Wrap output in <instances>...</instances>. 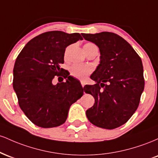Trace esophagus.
Returning <instances> with one entry per match:
<instances>
[{
  "mask_svg": "<svg viewBox=\"0 0 158 158\" xmlns=\"http://www.w3.org/2000/svg\"><path fill=\"white\" fill-rule=\"evenodd\" d=\"M81 86L84 87V86H85V81H81Z\"/></svg>",
  "mask_w": 158,
  "mask_h": 158,
  "instance_id": "obj_1",
  "label": "esophagus"
}]
</instances>
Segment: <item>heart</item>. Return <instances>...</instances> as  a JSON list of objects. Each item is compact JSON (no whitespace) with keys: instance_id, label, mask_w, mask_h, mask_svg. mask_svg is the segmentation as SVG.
Returning <instances> with one entry per match:
<instances>
[{"instance_id":"b5f03b06","label":"heart","mask_w":158,"mask_h":158,"mask_svg":"<svg viewBox=\"0 0 158 158\" xmlns=\"http://www.w3.org/2000/svg\"><path fill=\"white\" fill-rule=\"evenodd\" d=\"M95 46L96 45L92 44V43H87L84 46L85 52H86V51H88L89 49ZM91 71L92 69L90 67L84 66V65L81 64H73L70 68V72L71 73V75L73 76L74 77L81 79H85V78L91 73Z\"/></svg>"}]
</instances>
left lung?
<instances>
[{
  "label": "left lung",
  "instance_id": "left-lung-1",
  "mask_svg": "<svg viewBox=\"0 0 158 158\" xmlns=\"http://www.w3.org/2000/svg\"><path fill=\"white\" fill-rule=\"evenodd\" d=\"M99 49L100 61L90 79L94 85H85V92L95 99L86 110L94 126L114 129L128 120L139 106L144 90L143 63L133 48L122 37L109 32L81 33Z\"/></svg>",
  "mask_w": 158,
  "mask_h": 158
}]
</instances>
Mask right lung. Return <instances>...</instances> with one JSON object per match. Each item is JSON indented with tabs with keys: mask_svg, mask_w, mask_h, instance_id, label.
Returning <instances> with one entry per match:
<instances>
[{
	"mask_svg": "<svg viewBox=\"0 0 158 158\" xmlns=\"http://www.w3.org/2000/svg\"><path fill=\"white\" fill-rule=\"evenodd\" d=\"M82 40L79 33L44 32L30 40L16 59L13 88L27 118L41 128L59 126L66 121L70 106L81 97L84 88L75 78L62 73L65 49ZM56 75L65 83H52Z\"/></svg>",
	"mask_w": 158,
	"mask_h": 158,
	"instance_id": "obj_1",
	"label": "right lung"
}]
</instances>
